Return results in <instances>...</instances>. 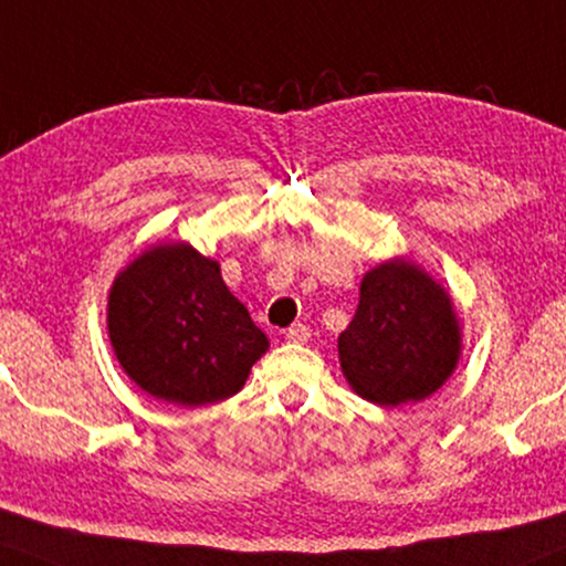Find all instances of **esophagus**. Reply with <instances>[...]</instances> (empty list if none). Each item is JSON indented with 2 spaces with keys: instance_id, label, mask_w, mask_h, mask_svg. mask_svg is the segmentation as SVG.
<instances>
[{
  "instance_id": "esophagus-1",
  "label": "esophagus",
  "mask_w": 566,
  "mask_h": 566,
  "mask_svg": "<svg viewBox=\"0 0 566 566\" xmlns=\"http://www.w3.org/2000/svg\"><path fill=\"white\" fill-rule=\"evenodd\" d=\"M284 336H287V342H295V345H303V342L311 339V328H307L305 324H292L287 332H284Z\"/></svg>"
}]
</instances>
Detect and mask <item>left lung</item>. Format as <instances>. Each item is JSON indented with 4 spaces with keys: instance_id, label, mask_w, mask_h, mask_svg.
Listing matches in <instances>:
<instances>
[{
    "instance_id": "obj_1",
    "label": "left lung",
    "mask_w": 566,
    "mask_h": 566,
    "mask_svg": "<svg viewBox=\"0 0 566 566\" xmlns=\"http://www.w3.org/2000/svg\"><path fill=\"white\" fill-rule=\"evenodd\" d=\"M460 357L452 300L423 269L389 261L368 271L355 318L339 334V363L368 402L397 407L431 397Z\"/></svg>"
}]
</instances>
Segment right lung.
I'll use <instances>...</instances> for the list:
<instances>
[{
  "label": "right lung",
  "instance_id": "1",
  "mask_svg": "<svg viewBox=\"0 0 566 566\" xmlns=\"http://www.w3.org/2000/svg\"><path fill=\"white\" fill-rule=\"evenodd\" d=\"M106 321L125 374L151 397L182 407L238 395L269 349L219 263L185 242L148 250L114 279Z\"/></svg>",
  "mask_w": 566,
  "mask_h": 566
}]
</instances>
